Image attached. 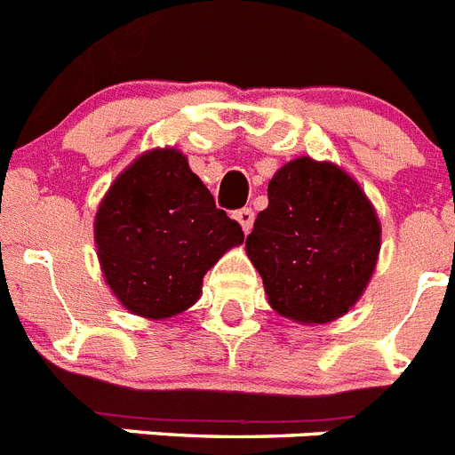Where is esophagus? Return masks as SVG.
<instances>
[{
    "label": "esophagus",
    "mask_w": 455,
    "mask_h": 455,
    "mask_svg": "<svg viewBox=\"0 0 455 455\" xmlns=\"http://www.w3.org/2000/svg\"><path fill=\"white\" fill-rule=\"evenodd\" d=\"M232 216H235V219H236V220H239V225H241V230L246 232V235H248V232H251V230H252V223H255V212H252V209H251V207L236 209V212H235V214H232Z\"/></svg>",
    "instance_id": "obj_1"
}]
</instances>
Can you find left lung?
<instances>
[{
    "mask_svg": "<svg viewBox=\"0 0 455 455\" xmlns=\"http://www.w3.org/2000/svg\"><path fill=\"white\" fill-rule=\"evenodd\" d=\"M380 225L363 188L332 164L293 159L268 182L246 252L277 315L328 323L348 312L371 277Z\"/></svg>",
    "mask_w": 455,
    "mask_h": 455,
    "instance_id": "8db88e82",
    "label": "left lung"
}]
</instances>
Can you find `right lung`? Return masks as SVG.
Listing matches in <instances>:
<instances>
[{
    "instance_id": "add662e5",
    "label": "right lung",
    "mask_w": 455,
    "mask_h": 455,
    "mask_svg": "<svg viewBox=\"0 0 455 455\" xmlns=\"http://www.w3.org/2000/svg\"><path fill=\"white\" fill-rule=\"evenodd\" d=\"M241 241V225L216 207L178 150L136 159L108 188L95 216L108 287L130 312L148 319L191 307L204 273Z\"/></svg>"
}]
</instances>
